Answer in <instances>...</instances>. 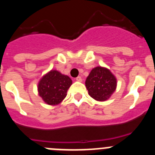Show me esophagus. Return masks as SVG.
I'll return each instance as SVG.
<instances>
[{
  "label": "esophagus",
  "mask_w": 155,
  "mask_h": 155,
  "mask_svg": "<svg viewBox=\"0 0 155 155\" xmlns=\"http://www.w3.org/2000/svg\"><path fill=\"white\" fill-rule=\"evenodd\" d=\"M76 81H79V82L82 81V78H81V77H80V76L77 77V78H76Z\"/></svg>",
  "instance_id": "esophagus-1"
}]
</instances>
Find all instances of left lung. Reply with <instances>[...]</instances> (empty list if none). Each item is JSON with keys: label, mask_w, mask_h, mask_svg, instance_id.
Segmentation results:
<instances>
[{"label": "left lung", "mask_w": 155, "mask_h": 155, "mask_svg": "<svg viewBox=\"0 0 155 155\" xmlns=\"http://www.w3.org/2000/svg\"><path fill=\"white\" fill-rule=\"evenodd\" d=\"M85 86L91 98L98 102H104L109 99L116 91L117 80L110 70L103 67H96L87 77Z\"/></svg>", "instance_id": "obj_1"}]
</instances>
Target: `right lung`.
I'll return each instance as SVG.
<instances>
[{"label": "right lung", "mask_w": 155, "mask_h": 155, "mask_svg": "<svg viewBox=\"0 0 155 155\" xmlns=\"http://www.w3.org/2000/svg\"><path fill=\"white\" fill-rule=\"evenodd\" d=\"M72 80L57 70H51L42 77L37 86L39 95L45 103L57 105L67 96Z\"/></svg>", "instance_id": "right-lung-1"}]
</instances>
